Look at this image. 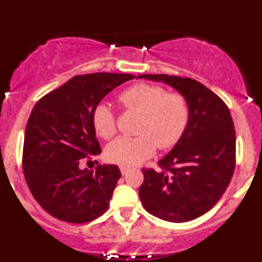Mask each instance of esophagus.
<instances>
[{"mask_svg": "<svg viewBox=\"0 0 262 262\" xmlns=\"http://www.w3.org/2000/svg\"><path fill=\"white\" fill-rule=\"evenodd\" d=\"M129 170V168H127V166H120V172H122V174H127V172Z\"/></svg>", "mask_w": 262, "mask_h": 262, "instance_id": "esophagus-1", "label": "esophagus"}]
</instances>
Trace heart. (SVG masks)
<instances>
[{"label":"heart","mask_w":262,"mask_h":262,"mask_svg":"<svg viewBox=\"0 0 262 262\" xmlns=\"http://www.w3.org/2000/svg\"><path fill=\"white\" fill-rule=\"evenodd\" d=\"M119 102L127 110L142 114L138 133L129 138L120 136L106 148L108 161L122 166H134L151 157L157 145L163 149L180 142L189 123V105L180 93H166L164 88L154 84L129 86L119 96ZM93 127L97 135L110 139L117 133L115 115L110 105L102 102L93 111Z\"/></svg>","instance_id":"heart-1"}]
</instances>
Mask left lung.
Returning a JSON list of instances; mask_svg holds the SVG:
<instances>
[{"mask_svg":"<svg viewBox=\"0 0 262 262\" xmlns=\"http://www.w3.org/2000/svg\"><path fill=\"white\" fill-rule=\"evenodd\" d=\"M138 77L172 86L185 97L190 111L180 142L159 161L161 169H143L140 201L149 214L163 221H193L214 207L232 178L236 138L230 110L214 92L193 78Z\"/></svg>","mask_w":262,"mask_h":262,"instance_id":"obj_1","label":"left lung"}]
</instances>
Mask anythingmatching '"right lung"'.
<instances>
[{
    "label": "right lung",
    "mask_w": 262,
    "mask_h": 262,
    "mask_svg": "<svg viewBox=\"0 0 262 262\" xmlns=\"http://www.w3.org/2000/svg\"><path fill=\"white\" fill-rule=\"evenodd\" d=\"M134 75L90 73L75 76L38 101L27 122L23 172L36 202L52 216L85 223L107 210L120 170L99 164L81 169L82 160L101 154L93 127L96 106Z\"/></svg>",
    "instance_id": "1"
}]
</instances>
